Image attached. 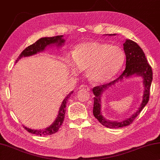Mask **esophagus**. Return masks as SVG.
Segmentation results:
<instances>
[{
  "label": "esophagus",
  "instance_id": "1",
  "mask_svg": "<svg viewBox=\"0 0 160 160\" xmlns=\"http://www.w3.org/2000/svg\"><path fill=\"white\" fill-rule=\"evenodd\" d=\"M80 90H85V91H87V92H89L90 91V88L88 87V86H87V85H81L80 87Z\"/></svg>",
  "mask_w": 160,
  "mask_h": 160
}]
</instances>
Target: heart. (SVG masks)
Here are the masks:
<instances>
[{
  "instance_id": "b5f03b06",
  "label": "heart",
  "mask_w": 160,
  "mask_h": 160,
  "mask_svg": "<svg viewBox=\"0 0 160 160\" xmlns=\"http://www.w3.org/2000/svg\"><path fill=\"white\" fill-rule=\"evenodd\" d=\"M73 61L69 67L72 73L88 70L91 81L102 83L115 77L120 72L125 62V53L122 48L107 43L90 40L82 42L75 48Z\"/></svg>"
}]
</instances>
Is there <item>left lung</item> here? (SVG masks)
<instances>
[{
	"label": "left lung",
	"instance_id": "1",
	"mask_svg": "<svg viewBox=\"0 0 160 160\" xmlns=\"http://www.w3.org/2000/svg\"><path fill=\"white\" fill-rule=\"evenodd\" d=\"M109 35H116V34H109ZM123 49L126 56V68L120 77L112 82L107 84L97 86L92 89L94 97L93 115L95 118L102 124V125L109 128H118L128 126L132 122L133 120L138 117L144 106L148 102L149 98V91L150 86L152 81V70L150 65H149L145 57V55L142 48L138 43L132 40L126 39L123 44ZM132 76H138L143 78L144 86V91L143 96V101L136 112L130 117L122 121H111L103 118L101 108L102 103L101 98L102 94L110 87L118 84L125 78H129Z\"/></svg>",
	"mask_w": 160,
	"mask_h": 160
}]
</instances>
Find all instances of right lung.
<instances>
[{
    "mask_svg": "<svg viewBox=\"0 0 160 160\" xmlns=\"http://www.w3.org/2000/svg\"><path fill=\"white\" fill-rule=\"evenodd\" d=\"M65 40L63 39V35H57V36L54 37H45L40 38L38 40H37L35 43L29 45L22 51L19 57L17 58L16 63L18 62L19 60H21L22 58L29 57L32 56V55L37 54V53L44 51L46 49L47 47L49 46H56L58 48L62 47L64 45ZM73 93V91L70 92L68 95L65 98L64 100L62 102L61 105L59 108V111H58V115H57V118L55 119V121L50 125L48 126V128L45 129H40V130H32V129L27 128V127L23 126L24 128L29 132H31L32 134H35L36 135L40 136H44V135H52L55 132H57L62 125V124L64 121L65 118V107H66V104L68 102V98L70 97V95Z\"/></svg>",
    "mask_w": 160,
    "mask_h": 160,
    "instance_id": "obj_1",
    "label": "right lung"
}]
</instances>
